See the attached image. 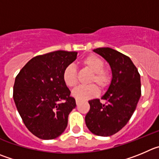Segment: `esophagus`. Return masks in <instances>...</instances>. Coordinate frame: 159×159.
Instances as JSON below:
<instances>
[{"instance_id": "esophagus-1", "label": "esophagus", "mask_w": 159, "mask_h": 159, "mask_svg": "<svg viewBox=\"0 0 159 159\" xmlns=\"http://www.w3.org/2000/svg\"><path fill=\"white\" fill-rule=\"evenodd\" d=\"M79 103H80V100H76V104L78 105V104H79Z\"/></svg>"}]
</instances>
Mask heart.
I'll return each instance as SVG.
<instances>
[{
	"instance_id": "b5f03b06",
	"label": "heart",
	"mask_w": 159,
	"mask_h": 159,
	"mask_svg": "<svg viewBox=\"0 0 159 159\" xmlns=\"http://www.w3.org/2000/svg\"><path fill=\"white\" fill-rule=\"evenodd\" d=\"M83 67L92 72L89 83H96L100 89L105 90L111 82V74L104 68V61L99 56L89 55L81 60ZM63 80L66 86L74 88L78 84V72L75 66L70 64L65 67L63 72ZM99 94L98 87L94 84L78 86L72 92V96L79 100H85L95 97Z\"/></svg>"
}]
</instances>
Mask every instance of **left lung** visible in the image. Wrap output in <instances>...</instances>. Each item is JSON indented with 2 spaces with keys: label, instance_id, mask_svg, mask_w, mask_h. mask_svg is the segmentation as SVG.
<instances>
[{
  "label": "left lung",
  "instance_id": "obj_1",
  "mask_svg": "<svg viewBox=\"0 0 159 159\" xmlns=\"http://www.w3.org/2000/svg\"><path fill=\"white\" fill-rule=\"evenodd\" d=\"M93 51L109 63L112 80L107 93L99 99L89 101L90 110L85 124L90 132L100 136L118 133L128 123L141 96L140 75L129 57L111 48H98Z\"/></svg>",
  "mask_w": 159,
  "mask_h": 159
}]
</instances>
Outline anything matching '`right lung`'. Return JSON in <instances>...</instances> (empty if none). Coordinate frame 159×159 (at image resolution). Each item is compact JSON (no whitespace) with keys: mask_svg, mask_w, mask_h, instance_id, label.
I'll list each match as a JSON object with an SVG mask.
<instances>
[{"mask_svg":"<svg viewBox=\"0 0 159 159\" xmlns=\"http://www.w3.org/2000/svg\"><path fill=\"white\" fill-rule=\"evenodd\" d=\"M77 52L59 51L31 59L15 80L13 99L23 123L42 140H52L66 129L68 115L76 107L63 80Z\"/></svg>","mask_w":159,"mask_h":159,"instance_id":"1","label":"right lung"}]
</instances>
